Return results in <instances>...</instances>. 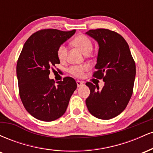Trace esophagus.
Instances as JSON below:
<instances>
[{"label": "esophagus", "mask_w": 153, "mask_h": 153, "mask_svg": "<svg viewBox=\"0 0 153 153\" xmlns=\"http://www.w3.org/2000/svg\"><path fill=\"white\" fill-rule=\"evenodd\" d=\"M76 83H77V86L79 88V87L82 86V85L84 84V82H82V81H80V80H77Z\"/></svg>", "instance_id": "obj_1"}]
</instances>
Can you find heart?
<instances>
[{"mask_svg": "<svg viewBox=\"0 0 153 153\" xmlns=\"http://www.w3.org/2000/svg\"><path fill=\"white\" fill-rule=\"evenodd\" d=\"M72 45L77 47L85 55H88L93 50L92 41L85 35L80 34L73 39ZM57 55L59 60L64 62L66 60L68 56V48L65 45H60L57 50ZM86 66H73L70 68V73L77 77H81L83 75L84 71H87Z\"/></svg>", "mask_w": 153, "mask_h": 153, "instance_id": "b5f03b06", "label": "heart"}]
</instances>
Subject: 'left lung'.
Wrapping results in <instances>:
<instances>
[{
  "label": "left lung",
  "instance_id": "1",
  "mask_svg": "<svg viewBox=\"0 0 153 153\" xmlns=\"http://www.w3.org/2000/svg\"><path fill=\"white\" fill-rule=\"evenodd\" d=\"M99 45L94 77L103 79L102 89L91 82L85 85L90 95L85 100L88 110L100 119L108 120L125 109L131 96L136 66L127 42L120 34L108 29H98L85 33Z\"/></svg>",
  "mask_w": 153,
  "mask_h": 153
}]
</instances>
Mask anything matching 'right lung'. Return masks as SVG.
Listing matches in <instances>:
<instances>
[{
	"label": "right lung",
	"instance_id": "1",
	"mask_svg": "<svg viewBox=\"0 0 153 153\" xmlns=\"http://www.w3.org/2000/svg\"><path fill=\"white\" fill-rule=\"evenodd\" d=\"M75 33L44 29L31 35L23 47L16 66L19 94L26 111L39 120L52 122L62 117L76 89L71 77L57 85L49 78L52 67L59 63L57 49Z\"/></svg>",
	"mask_w": 153,
	"mask_h": 153
}]
</instances>
